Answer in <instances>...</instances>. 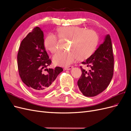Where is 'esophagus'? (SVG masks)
<instances>
[{
    "label": "esophagus",
    "instance_id": "obj_1",
    "mask_svg": "<svg viewBox=\"0 0 131 131\" xmlns=\"http://www.w3.org/2000/svg\"><path fill=\"white\" fill-rule=\"evenodd\" d=\"M73 66H69V67H65V68H64V70H70V69H72V68H73Z\"/></svg>",
    "mask_w": 131,
    "mask_h": 131
}]
</instances>
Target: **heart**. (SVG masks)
I'll use <instances>...</instances> for the list:
<instances>
[{"instance_id": "1", "label": "heart", "mask_w": 131, "mask_h": 131, "mask_svg": "<svg viewBox=\"0 0 131 131\" xmlns=\"http://www.w3.org/2000/svg\"><path fill=\"white\" fill-rule=\"evenodd\" d=\"M59 38L70 40L69 50L58 51L52 57L56 66H68L77 60L84 61L89 58L96 51L99 42L97 33L92 29H86L78 26L62 27L57 29ZM43 44L45 49L54 53L58 49V39L53 34L45 37Z\"/></svg>"}]
</instances>
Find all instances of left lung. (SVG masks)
Wrapping results in <instances>:
<instances>
[{"instance_id":"left-lung-1","label":"left lung","mask_w":131,"mask_h":131,"mask_svg":"<svg viewBox=\"0 0 131 131\" xmlns=\"http://www.w3.org/2000/svg\"><path fill=\"white\" fill-rule=\"evenodd\" d=\"M82 64L91 69L88 72L80 67L82 75L78 81L79 88L85 96H96L106 89L113 76L114 56L109 34L105 35L103 43Z\"/></svg>"}]
</instances>
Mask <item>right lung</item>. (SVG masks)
Returning a JSON list of instances; mask_svg holds the SVG:
<instances>
[{"label":"right lung","instance_id":"right-lung-1","mask_svg":"<svg viewBox=\"0 0 131 131\" xmlns=\"http://www.w3.org/2000/svg\"><path fill=\"white\" fill-rule=\"evenodd\" d=\"M43 33L40 28H34L23 39L17 54V64L22 81L36 94L48 91L63 69L57 67L54 69H43L50 66L51 59L43 44Z\"/></svg>","mask_w":131,"mask_h":131}]
</instances>
